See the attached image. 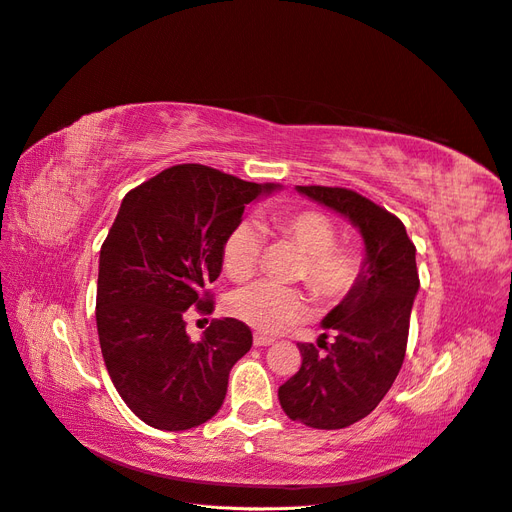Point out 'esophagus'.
I'll return each mask as SVG.
<instances>
[{"instance_id": "esophagus-1", "label": "esophagus", "mask_w": 512, "mask_h": 512, "mask_svg": "<svg viewBox=\"0 0 512 512\" xmlns=\"http://www.w3.org/2000/svg\"><path fill=\"white\" fill-rule=\"evenodd\" d=\"M253 344H255V346H270V344H274V338H270V336H261V334H255V338H253Z\"/></svg>"}]
</instances>
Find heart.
I'll return each instance as SVG.
<instances>
[{
    "instance_id": "b5f03b06",
    "label": "heart",
    "mask_w": 512,
    "mask_h": 512,
    "mask_svg": "<svg viewBox=\"0 0 512 512\" xmlns=\"http://www.w3.org/2000/svg\"><path fill=\"white\" fill-rule=\"evenodd\" d=\"M276 232L293 242L304 255L300 276L323 302H340L361 276V255L351 246H338V232L325 214L315 210L276 212ZM261 232L251 221H240L223 242V268L229 278H249L259 261ZM306 300L300 291L278 287L268 280L246 285L229 298V312L257 332L272 334L304 315Z\"/></svg>"
}]
</instances>
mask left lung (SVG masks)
Here are the masks:
<instances>
[{
  "instance_id": "obj_1",
  "label": "left lung",
  "mask_w": 512,
  "mask_h": 512,
  "mask_svg": "<svg viewBox=\"0 0 512 512\" xmlns=\"http://www.w3.org/2000/svg\"><path fill=\"white\" fill-rule=\"evenodd\" d=\"M295 189L338 212L364 238L357 285L321 321L334 342L325 346V355L300 344L302 368L278 389L289 419L317 430H342L370 415L402 368L419 291L417 251L404 223L368 197L340 187Z\"/></svg>"
}]
</instances>
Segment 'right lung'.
<instances>
[{
    "label": "right lung",
    "instance_id": "obj_1",
    "mask_svg": "<svg viewBox=\"0 0 512 512\" xmlns=\"http://www.w3.org/2000/svg\"><path fill=\"white\" fill-rule=\"evenodd\" d=\"M276 189L183 163L123 197L100 251L95 319L112 383L146 425L183 432L221 408L253 334L225 317L191 342L185 312L214 310L204 287L221 274L227 234Z\"/></svg>",
    "mask_w": 512,
    "mask_h": 512
}]
</instances>
